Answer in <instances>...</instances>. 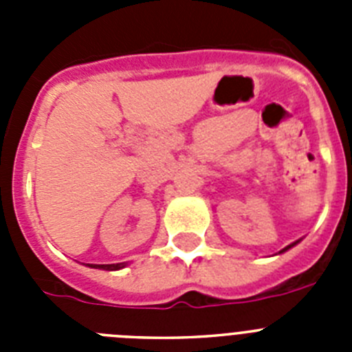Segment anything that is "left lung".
<instances>
[{
  "label": "left lung",
  "instance_id": "1",
  "mask_svg": "<svg viewBox=\"0 0 352 352\" xmlns=\"http://www.w3.org/2000/svg\"><path fill=\"white\" fill-rule=\"evenodd\" d=\"M298 243H300V239H298V241H294V243L287 245V247H285V248H282V250H280V252H278V254H284V252H287V250H289V248H292V247H294V245H298Z\"/></svg>",
  "mask_w": 352,
  "mask_h": 352
}]
</instances>
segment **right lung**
Instances as JSON below:
<instances>
[{
    "label": "right lung",
    "mask_w": 352,
    "mask_h": 352,
    "mask_svg": "<svg viewBox=\"0 0 352 352\" xmlns=\"http://www.w3.org/2000/svg\"><path fill=\"white\" fill-rule=\"evenodd\" d=\"M89 268L95 270H105V272H118V270L125 268L126 263H118V264H88Z\"/></svg>",
    "instance_id": "obj_1"
}]
</instances>
